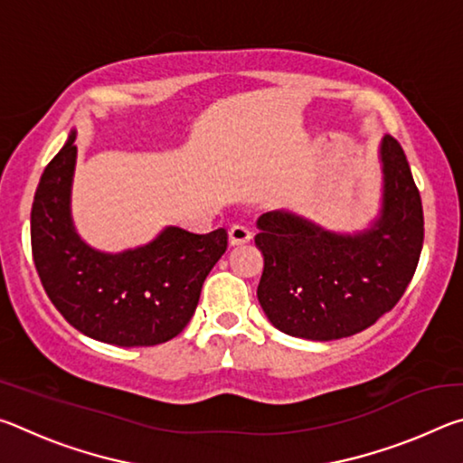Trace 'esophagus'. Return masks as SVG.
<instances>
[{
	"label": "esophagus",
	"instance_id": "obj_1",
	"mask_svg": "<svg viewBox=\"0 0 463 463\" xmlns=\"http://www.w3.org/2000/svg\"><path fill=\"white\" fill-rule=\"evenodd\" d=\"M250 239H253V234H250L249 229H245V226H231L229 231V242L231 247H237V245H245V242H249Z\"/></svg>",
	"mask_w": 463,
	"mask_h": 463
}]
</instances>
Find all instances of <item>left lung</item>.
<instances>
[{
  "mask_svg": "<svg viewBox=\"0 0 463 463\" xmlns=\"http://www.w3.org/2000/svg\"><path fill=\"white\" fill-rule=\"evenodd\" d=\"M378 159L380 208L362 229L333 231L292 210L257 221V298L278 331L308 341L351 336L394 308L411 284L425 234L420 195L398 140L383 137Z\"/></svg>",
  "mask_w": 463,
  "mask_h": 463,
  "instance_id": "obj_1",
  "label": "left lung"
}]
</instances>
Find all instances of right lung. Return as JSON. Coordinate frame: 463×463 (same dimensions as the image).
<instances>
[{
    "label": "right lung",
    "instance_id": "obj_1",
    "mask_svg": "<svg viewBox=\"0 0 463 463\" xmlns=\"http://www.w3.org/2000/svg\"><path fill=\"white\" fill-rule=\"evenodd\" d=\"M73 128L36 187L30 239L46 296L91 339L151 347L184 331L202 284L226 250V231L194 234L165 226L145 245L109 253L91 247L71 213L77 163Z\"/></svg>",
    "mask_w": 463,
    "mask_h": 463
}]
</instances>
